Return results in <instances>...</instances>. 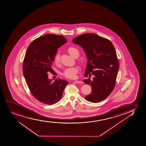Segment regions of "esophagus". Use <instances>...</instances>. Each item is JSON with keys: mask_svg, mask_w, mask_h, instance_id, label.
Masks as SVG:
<instances>
[{"mask_svg": "<svg viewBox=\"0 0 146 146\" xmlns=\"http://www.w3.org/2000/svg\"><path fill=\"white\" fill-rule=\"evenodd\" d=\"M74 82H75V83H80V84L82 83V81H80V80H74Z\"/></svg>", "mask_w": 146, "mask_h": 146, "instance_id": "34e87169", "label": "esophagus"}]
</instances>
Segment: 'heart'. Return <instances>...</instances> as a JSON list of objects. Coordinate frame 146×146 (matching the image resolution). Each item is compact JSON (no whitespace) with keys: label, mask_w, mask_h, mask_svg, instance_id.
Instances as JSON below:
<instances>
[{"label":"heart","mask_w":146,"mask_h":146,"mask_svg":"<svg viewBox=\"0 0 146 146\" xmlns=\"http://www.w3.org/2000/svg\"><path fill=\"white\" fill-rule=\"evenodd\" d=\"M68 52L71 56L75 58L76 56H78L79 52L78 50L74 47H70L68 49ZM54 62L55 64H59L60 62L59 54L57 53L55 54L54 59ZM78 68L77 67H71L66 68L63 73V75L67 78L74 79L77 77V74L78 72Z\"/></svg>","instance_id":"obj_1"}]
</instances>
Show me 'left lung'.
Here are the masks:
<instances>
[{"mask_svg": "<svg viewBox=\"0 0 146 146\" xmlns=\"http://www.w3.org/2000/svg\"><path fill=\"white\" fill-rule=\"evenodd\" d=\"M72 41L81 46L86 54L85 77L94 76L93 80L88 78L83 80L92 87L91 94L85 98L92 103L104 100L114 88L119 67L114 46L108 39L94 33L78 36Z\"/></svg>", "mask_w": 146, "mask_h": 146, "instance_id": "1", "label": "left lung"}]
</instances>
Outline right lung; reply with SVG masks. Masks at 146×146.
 Instances as JSON below:
<instances>
[{
  "mask_svg": "<svg viewBox=\"0 0 146 146\" xmlns=\"http://www.w3.org/2000/svg\"><path fill=\"white\" fill-rule=\"evenodd\" d=\"M67 42L62 35L46 34L36 38L27 49L23 63V74L32 94L39 102L53 105L61 99L68 82L60 78L52 82V62L57 49Z\"/></svg>",
  "mask_w": 146,
  "mask_h": 146,
  "instance_id": "right-lung-1",
  "label": "right lung"
}]
</instances>
